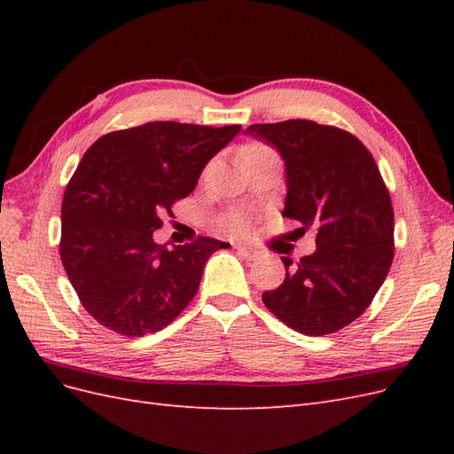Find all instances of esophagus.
I'll return each mask as SVG.
<instances>
[{"mask_svg": "<svg viewBox=\"0 0 454 454\" xmlns=\"http://www.w3.org/2000/svg\"><path fill=\"white\" fill-rule=\"evenodd\" d=\"M235 250L239 255H242L244 259H255L257 257V252L248 248V246H235Z\"/></svg>", "mask_w": 454, "mask_h": 454, "instance_id": "1", "label": "esophagus"}]
</instances>
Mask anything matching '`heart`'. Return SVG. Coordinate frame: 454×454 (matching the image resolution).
Returning <instances> with one entry per match:
<instances>
[{
  "mask_svg": "<svg viewBox=\"0 0 454 454\" xmlns=\"http://www.w3.org/2000/svg\"><path fill=\"white\" fill-rule=\"evenodd\" d=\"M270 159L278 160V153L270 145H267V144L254 142V144H248V145H244L240 149V162H242L244 168L248 167V164H252V162L270 160ZM231 229L235 231V232H244L246 231V222H244V219H240V217H235L231 222Z\"/></svg>",
  "mask_w": 454,
  "mask_h": 454,
  "instance_id": "b5f03b06",
  "label": "heart"
}]
</instances>
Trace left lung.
<instances>
[{
  "instance_id": "obj_1",
  "label": "left lung",
  "mask_w": 454,
  "mask_h": 454,
  "mask_svg": "<svg viewBox=\"0 0 454 454\" xmlns=\"http://www.w3.org/2000/svg\"><path fill=\"white\" fill-rule=\"evenodd\" d=\"M246 134L272 144L286 162L284 217L297 235L316 232V252L263 294L265 307L303 335H329L371 305L394 259V208L369 149L354 134L307 119L250 125Z\"/></svg>"
}]
</instances>
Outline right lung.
<instances>
[{
    "mask_svg": "<svg viewBox=\"0 0 454 454\" xmlns=\"http://www.w3.org/2000/svg\"><path fill=\"white\" fill-rule=\"evenodd\" d=\"M240 129L153 121L109 132L87 149L64 191L60 259L96 322L142 337L193 301L206 261L227 242L199 237L167 248L153 232Z\"/></svg>",
    "mask_w": 454,
    "mask_h": 454,
    "instance_id": "right-lung-1",
    "label": "right lung"
}]
</instances>
